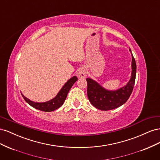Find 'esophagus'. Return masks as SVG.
Returning <instances> with one entry per match:
<instances>
[{"instance_id":"1","label":"esophagus","mask_w":160,"mask_h":160,"mask_svg":"<svg viewBox=\"0 0 160 160\" xmlns=\"http://www.w3.org/2000/svg\"><path fill=\"white\" fill-rule=\"evenodd\" d=\"M77 76L80 77V78H85L87 76L86 71L83 68L79 69V70L78 71V72H77Z\"/></svg>"}]
</instances>
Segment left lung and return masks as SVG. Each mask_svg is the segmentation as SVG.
<instances>
[{
    "mask_svg": "<svg viewBox=\"0 0 160 160\" xmlns=\"http://www.w3.org/2000/svg\"><path fill=\"white\" fill-rule=\"evenodd\" d=\"M132 67V77L128 83L117 91L106 90L93 79L87 78V93L91 103L97 109L108 111L118 108L126 102L133 91L136 76V63L133 55Z\"/></svg>",
    "mask_w": 160,
    "mask_h": 160,
    "instance_id": "1",
    "label": "left lung"
}]
</instances>
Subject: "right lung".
<instances>
[{
  "label": "right lung",
  "mask_w": 160,
  "mask_h": 160,
  "mask_svg": "<svg viewBox=\"0 0 160 160\" xmlns=\"http://www.w3.org/2000/svg\"><path fill=\"white\" fill-rule=\"evenodd\" d=\"M77 81V77L76 76L72 77V78H71L65 84V85L62 87V88L61 89V91L59 92V93L57 95L55 98H53L52 99L49 101H47V102L45 103L33 102V101L25 98L22 93L21 95L24 99L25 100L26 102L28 103L31 106H32V108L42 111H47V112L48 111V112H50V111H54L58 108H59L63 104L67 96V94H68L71 87Z\"/></svg>",
  "instance_id": "right-lung-1"
}]
</instances>
